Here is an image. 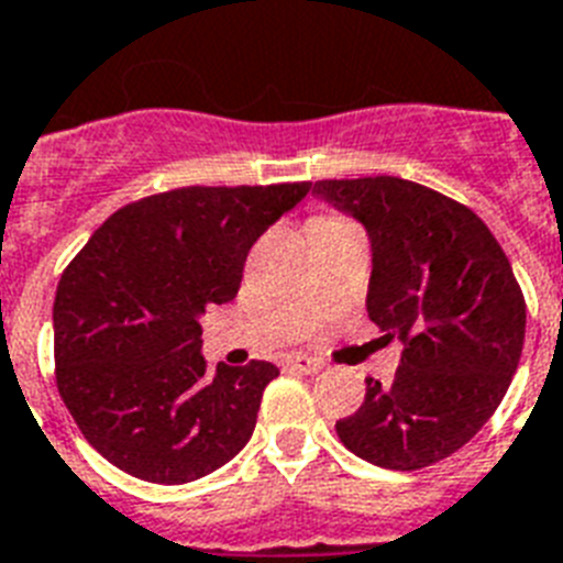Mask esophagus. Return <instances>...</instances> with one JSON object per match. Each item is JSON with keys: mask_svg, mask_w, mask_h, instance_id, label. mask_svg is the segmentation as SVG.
<instances>
[{"mask_svg": "<svg viewBox=\"0 0 563 563\" xmlns=\"http://www.w3.org/2000/svg\"><path fill=\"white\" fill-rule=\"evenodd\" d=\"M289 367L297 369V373H306V376H314V373H321L323 364L318 358H306V355H295V358H289Z\"/></svg>", "mask_w": 563, "mask_h": 563, "instance_id": "esophagus-1", "label": "esophagus"}]
</instances>
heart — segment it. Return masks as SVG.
I'll return each mask as SVG.
<instances>
[{
	"instance_id": "1",
	"label": "heart",
	"mask_w": 563,
	"mask_h": 563,
	"mask_svg": "<svg viewBox=\"0 0 563 563\" xmlns=\"http://www.w3.org/2000/svg\"><path fill=\"white\" fill-rule=\"evenodd\" d=\"M318 225H350L346 219H338V217H321V219H314Z\"/></svg>"
}]
</instances>
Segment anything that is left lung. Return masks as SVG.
<instances>
[{"instance_id":"obj_1","label":"left lung","mask_w":563,"mask_h":563,"mask_svg":"<svg viewBox=\"0 0 563 563\" xmlns=\"http://www.w3.org/2000/svg\"><path fill=\"white\" fill-rule=\"evenodd\" d=\"M314 194L353 213L373 245L367 314L399 338L390 385L367 378L338 440L393 472L440 463L472 440L518 369L527 300L472 208L399 176L323 178Z\"/></svg>"}]
</instances>
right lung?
<instances>
[{
  "label": "right lung",
  "instance_id": "1",
  "mask_svg": "<svg viewBox=\"0 0 563 563\" xmlns=\"http://www.w3.org/2000/svg\"><path fill=\"white\" fill-rule=\"evenodd\" d=\"M312 181L176 187L123 205L66 266L54 297V378L100 456L178 486L251 440L280 369L202 358L199 318L234 300L251 245Z\"/></svg>",
  "mask_w": 563,
  "mask_h": 563
}]
</instances>
